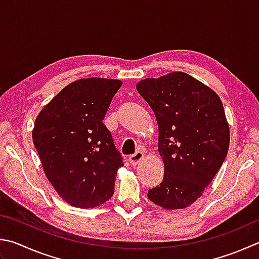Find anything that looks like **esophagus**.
<instances>
[{
	"mask_svg": "<svg viewBox=\"0 0 259 259\" xmlns=\"http://www.w3.org/2000/svg\"><path fill=\"white\" fill-rule=\"evenodd\" d=\"M145 158V154L143 152H136L134 155L129 157V162L133 166H136L138 163H140Z\"/></svg>",
	"mask_w": 259,
	"mask_h": 259,
	"instance_id": "1",
	"label": "esophagus"
}]
</instances>
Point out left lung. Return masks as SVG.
Wrapping results in <instances>:
<instances>
[{"instance_id": "obj_1", "label": "left lung", "mask_w": 259, "mask_h": 259, "mask_svg": "<svg viewBox=\"0 0 259 259\" xmlns=\"http://www.w3.org/2000/svg\"><path fill=\"white\" fill-rule=\"evenodd\" d=\"M158 125L164 177L148 198L182 209L203 195L227 157L230 128L218 94L188 73L175 71L137 83Z\"/></svg>"}]
</instances>
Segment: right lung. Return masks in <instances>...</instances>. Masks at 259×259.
I'll return each mask as SVG.
<instances>
[{
	"instance_id": "obj_1",
	"label": "right lung",
	"mask_w": 259,
	"mask_h": 259,
	"mask_svg": "<svg viewBox=\"0 0 259 259\" xmlns=\"http://www.w3.org/2000/svg\"><path fill=\"white\" fill-rule=\"evenodd\" d=\"M121 84L116 79H79L52 98L35 120L32 142L45 176L74 207H97L114 194L123 163L103 120Z\"/></svg>"
}]
</instances>
